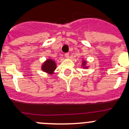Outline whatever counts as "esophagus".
Masks as SVG:
<instances>
[{"instance_id": "34e87169", "label": "esophagus", "mask_w": 129, "mask_h": 129, "mask_svg": "<svg viewBox=\"0 0 129 129\" xmlns=\"http://www.w3.org/2000/svg\"><path fill=\"white\" fill-rule=\"evenodd\" d=\"M64 56L67 58H69V53H66L65 54H64Z\"/></svg>"}]
</instances>
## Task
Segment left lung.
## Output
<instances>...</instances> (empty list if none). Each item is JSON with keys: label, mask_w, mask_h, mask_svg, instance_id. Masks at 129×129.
Returning a JSON list of instances; mask_svg holds the SVG:
<instances>
[{"label": "left lung", "mask_w": 129, "mask_h": 129, "mask_svg": "<svg viewBox=\"0 0 129 129\" xmlns=\"http://www.w3.org/2000/svg\"><path fill=\"white\" fill-rule=\"evenodd\" d=\"M85 64H86V61H83V66H85ZM85 68H86V67H85Z\"/></svg>", "instance_id": "obj_1"}]
</instances>
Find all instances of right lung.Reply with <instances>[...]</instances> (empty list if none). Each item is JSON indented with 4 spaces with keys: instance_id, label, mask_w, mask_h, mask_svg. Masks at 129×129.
<instances>
[{
    "instance_id": "right-lung-1",
    "label": "right lung",
    "mask_w": 129,
    "mask_h": 129,
    "mask_svg": "<svg viewBox=\"0 0 129 129\" xmlns=\"http://www.w3.org/2000/svg\"><path fill=\"white\" fill-rule=\"evenodd\" d=\"M56 68V64L54 61L52 59H48L47 61H45L42 66V70L44 72L48 74H53V71Z\"/></svg>"
}]
</instances>
